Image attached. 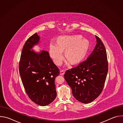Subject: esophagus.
Wrapping results in <instances>:
<instances>
[{
    "label": "esophagus",
    "instance_id": "1",
    "mask_svg": "<svg viewBox=\"0 0 123 123\" xmlns=\"http://www.w3.org/2000/svg\"><path fill=\"white\" fill-rule=\"evenodd\" d=\"M65 71H64V70H61V71H60V74L61 75H63L65 74Z\"/></svg>",
    "mask_w": 123,
    "mask_h": 123
}]
</instances>
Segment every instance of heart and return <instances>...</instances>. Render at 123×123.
<instances>
[{
    "label": "heart",
    "instance_id": "obj_1",
    "mask_svg": "<svg viewBox=\"0 0 123 123\" xmlns=\"http://www.w3.org/2000/svg\"><path fill=\"white\" fill-rule=\"evenodd\" d=\"M89 46V42L79 36H64L59 37L57 44L51 43L49 55L56 65L60 66L64 60L63 50L65 49L66 58L75 64L84 58Z\"/></svg>",
    "mask_w": 123,
    "mask_h": 123
}]
</instances>
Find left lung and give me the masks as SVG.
Segmentation results:
<instances>
[{
  "instance_id": "1",
  "label": "left lung",
  "mask_w": 123,
  "mask_h": 123,
  "mask_svg": "<svg viewBox=\"0 0 123 123\" xmlns=\"http://www.w3.org/2000/svg\"><path fill=\"white\" fill-rule=\"evenodd\" d=\"M96 46L86 60L64 74L74 98L84 104L92 102L99 96L108 72L106 49L101 40L96 36Z\"/></svg>"
}]
</instances>
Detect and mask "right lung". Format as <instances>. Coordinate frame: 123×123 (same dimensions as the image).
Wrapping results in <instances>:
<instances>
[{"label":"right lung","instance_id":"1","mask_svg":"<svg viewBox=\"0 0 123 123\" xmlns=\"http://www.w3.org/2000/svg\"><path fill=\"white\" fill-rule=\"evenodd\" d=\"M40 39L37 33L30 37L22 51L19 74L25 92L30 99L38 105L45 106L52 103L57 95L55 79L59 70L49 56V52L40 54L31 50Z\"/></svg>","mask_w":123,"mask_h":123}]
</instances>
